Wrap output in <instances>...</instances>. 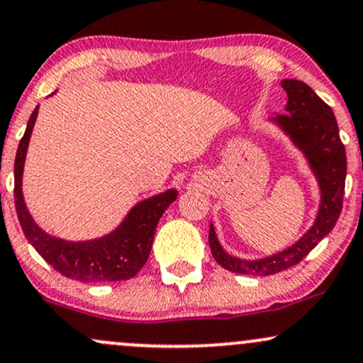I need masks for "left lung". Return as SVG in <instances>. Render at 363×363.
<instances>
[{"label": "left lung", "mask_w": 363, "mask_h": 363, "mask_svg": "<svg viewBox=\"0 0 363 363\" xmlns=\"http://www.w3.org/2000/svg\"><path fill=\"white\" fill-rule=\"evenodd\" d=\"M283 89L289 95L286 114L277 116V123L285 129L298 148L309 158L311 167L319 179L323 201L314 227L291 245L290 249L259 261H242L228 256L216 239L213 227H210V247L215 261L232 273L268 277L285 272L298 264L338 222L345 196L347 177V152L340 138L338 123L331 107L318 97L307 83L301 80H283Z\"/></svg>", "instance_id": "obj_1"}]
</instances>
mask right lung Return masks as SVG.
I'll list each match as a JSON object with an SVG mask.
<instances>
[{"label": "right lung", "instance_id": "add662e5", "mask_svg": "<svg viewBox=\"0 0 363 363\" xmlns=\"http://www.w3.org/2000/svg\"><path fill=\"white\" fill-rule=\"evenodd\" d=\"M35 107L28 119L15 157V210L27 240L56 272L72 280L85 283L119 281L135 277L147 262L160 216L177 198L174 189L145 199L129 211L121 227L102 239L86 242H66L45 234L37 227L25 206L22 196V172L28 140L37 118Z\"/></svg>", "mask_w": 363, "mask_h": 363}]
</instances>
